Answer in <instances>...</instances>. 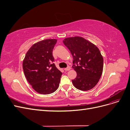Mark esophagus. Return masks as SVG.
<instances>
[{
	"label": "esophagus",
	"mask_w": 130,
	"mask_h": 130,
	"mask_svg": "<svg viewBox=\"0 0 130 130\" xmlns=\"http://www.w3.org/2000/svg\"><path fill=\"white\" fill-rule=\"evenodd\" d=\"M70 69V67H68L67 68H66L64 69V70L65 71H68V70H69Z\"/></svg>",
	"instance_id": "obj_1"
}]
</instances>
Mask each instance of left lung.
Here are the masks:
<instances>
[{
	"label": "left lung",
	"mask_w": 130,
	"mask_h": 130,
	"mask_svg": "<svg viewBox=\"0 0 130 130\" xmlns=\"http://www.w3.org/2000/svg\"><path fill=\"white\" fill-rule=\"evenodd\" d=\"M73 57L72 67L77 73L72 83L77 89L86 91L94 88L101 77L104 60L100 50L81 37L66 38L63 41Z\"/></svg>",
	"instance_id": "1"
}]
</instances>
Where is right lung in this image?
<instances>
[{
    "label": "right lung",
    "mask_w": 130,
    "mask_h": 130,
    "mask_svg": "<svg viewBox=\"0 0 130 130\" xmlns=\"http://www.w3.org/2000/svg\"><path fill=\"white\" fill-rule=\"evenodd\" d=\"M57 42L48 39L34 44L27 51L23 68L27 81L37 92L49 94L58 88L62 73L54 63L53 51Z\"/></svg>",
    "instance_id": "add662e5"
}]
</instances>
